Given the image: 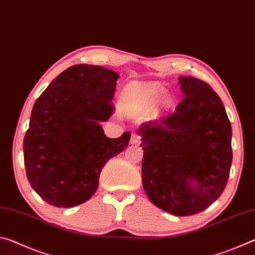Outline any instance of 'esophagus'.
Here are the masks:
<instances>
[{"instance_id":"34e87169","label":"esophagus","mask_w":255,"mask_h":255,"mask_svg":"<svg viewBox=\"0 0 255 255\" xmlns=\"http://www.w3.org/2000/svg\"><path fill=\"white\" fill-rule=\"evenodd\" d=\"M130 143L131 144H139L140 143V136L136 132H132L131 138H130Z\"/></svg>"}]
</instances>
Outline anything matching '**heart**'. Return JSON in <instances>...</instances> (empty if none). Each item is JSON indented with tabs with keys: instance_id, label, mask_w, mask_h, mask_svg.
<instances>
[{
	"instance_id": "obj_1",
	"label": "heart",
	"mask_w": 255,
	"mask_h": 255,
	"mask_svg": "<svg viewBox=\"0 0 255 255\" xmlns=\"http://www.w3.org/2000/svg\"><path fill=\"white\" fill-rule=\"evenodd\" d=\"M164 93V89L156 83L132 82L123 90L120 108L129 115L148 114L155 109Z\"/></svg>"
}]
</instances>
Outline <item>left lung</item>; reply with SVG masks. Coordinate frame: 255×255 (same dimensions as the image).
<instances>
[{"label": "left lung", "mask_w": 255, "mask_h": 255, "mask_svg": "<svg viewBox=\"0 0 255 255\" xmlns=\"http://www.w3.org/2000/svg\"><path fill=\"white\" fill-rule=\"evenodd\" d=\"M179 81L184 98L173 114L138 129L144 150L141 180L155 206L190 216L208 208L225 190L233 159L232 126L209 84L190 76Z\"/></svg>", "instance_id": "1"}]
</instances>
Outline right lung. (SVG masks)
Segmentation results:
<instances>
[{
    "label": "right lung",
    "mask_w": 255,
    "mask_h": 255,
    "mask_svg": "<svg viewBox=\"0 0 255 255\" xmlns=\"http://www.w3.org/2000/svg\"><path fill=\"white\" fill-rule=\"evenodd\" d=\"M118 73L76 64L60 73L33 105L23 139L25 173L49 205L70 208L89 200L106 163L127 147L130 132L105 135Z\"/></svg>",
    "instance_id": "add662e5"
}]
</instances>
